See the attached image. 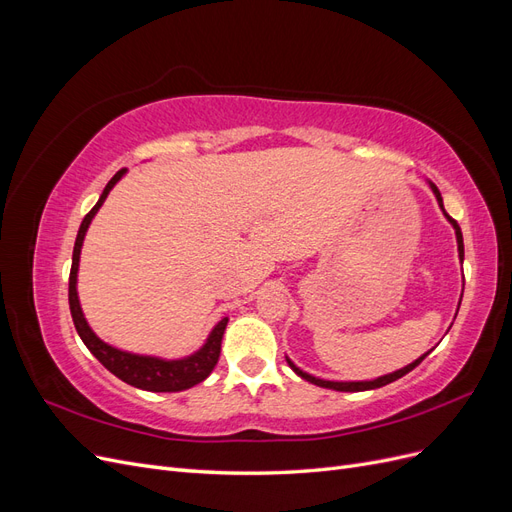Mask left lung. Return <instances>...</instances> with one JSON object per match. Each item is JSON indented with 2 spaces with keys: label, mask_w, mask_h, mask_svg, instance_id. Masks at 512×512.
<instances>
[{
  "label": "left lung",
  "mask_w": 512,
  "mask_h": 512,
  "mask_svg": "<svg viewBox=\"0 0 512 512\" xmlns=\"http://www.w3.org/2000/svg\"><path fill=\"white\" fill-rule=\"evenodd\" d=\"M429 188H431L433 196H436V200H438V205H440L442 213L446 215V220L451 222V226L455 228V235H457V250H459V258L463 260V235H461V228H459V224H457V222L451 218V215H448V213L444 211L442 194H440V190L436 188V183H431V181H429ZM427 354H429V352H427ZM427 354H423L421 359H416L414 363H410V365H406V367H401V369L393 371V374L380 376V378H376V380H361V382H333V380H322V378H316V376H312V374H307V371L299 369L297 365H294V363L288 359V356H286V361H288V365H290V369L294 371V374L301 376V378H303V380H307V382L316 384V386H322V389H333V391H344V393H356V391H371V389H380V386H386V384H391V382L399 380L401 376H406L408 371H412V369H414L418 363H421Z\"/></svg>",
  "instance_id": "8db88e82"
}]
</instances>
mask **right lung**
Instances as JSON below:
<instances>
[{
	"instance_id": "right-lung-1",
	"label": "right lung",
	"mask_w": 512,
	"mask_h": 512,
	"mask_svg": "<svg viewBox=\"0 0 512 512\" xmlns=\"http://www.w3.org/2000/svg\"><path fill=\"white\" fill-rule=\"evenodd\" d=\"M126 173H128V170L121 168L119 173L106 183V188L100 194L98 203L94 205V209H91L85 215V220L81 222L79 235H76V241H74V252H72V269H70V286H68L70 314H72V320H74L76 333H79V337L83 339V344L119 380L128 382L130 386H136V389L153 391V393H177V391L192 389L194 384L203 382L211 374L213 367L218 365L220 350H222V337H224V331H226L228 318H222L218 324H215L213 331L207 337V342L200 346L194 354L183 356V359H160V356L134 354V352H128V350H119L111 344L102 342V339L94 331H91L89 322L85 320L81 301H79L76 280H79L81 247H83V241H85V235H87V228H89L91 220H94V215L104 205L106 196L111 194V190L115 188V183Z\"/></svg>"
}]
</instances>
